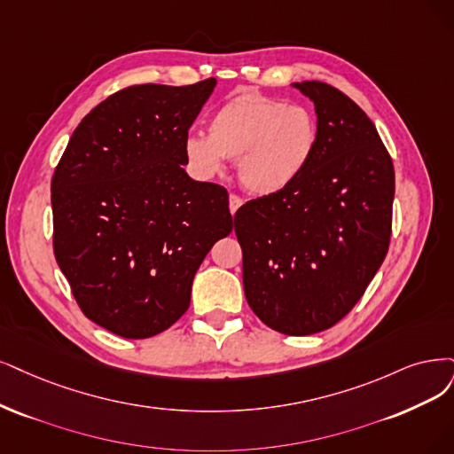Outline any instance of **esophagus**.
Instances as JSON below:
<instances>
[{
    "mask_svg": "<svg viewBox=\"0 0 454 454\" xmlns=\"http://www.w3.org/2000/svg\"><path fill=\"white\" fill-rule=\"evenodd\" d=\"M241 206H243V200L238 194H230V213L236 215Z\"/></svg>",
    "mask_w": 454,
    "mask_h": 454,
    "instance_id": "esophagus-1",
    "label": "esophagus"
}]
</instances>
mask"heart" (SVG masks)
Listing matches in <instances>:
<instances>
[{
	"instance_id": "1",
	"label": "heart",
	"mask_w": 454,
	"mask_h": 454,
	"mask_svg": "<svg viewBox=\"0 0 454 454\" xmlns=\"http://www.w3.org/2000/svg\"><path fill=\"white\" fill-rule=\"evenodd\" d=\"M316 142V121L307 108L245 93L215 112L209 137L189 134L183 151L201 179L221 176L226 159H238L243 187L256 196H275L305 174Z\"/></svg>"
}]
</instances>
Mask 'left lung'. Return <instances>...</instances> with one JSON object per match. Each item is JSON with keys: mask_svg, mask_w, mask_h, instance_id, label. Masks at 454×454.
<instances>
[{"mask_svg": "<svg viewBox=\"0 0 454 454\" xmlns=\"http://www.w3.org/2000/svg\"><path fill=\"white\" fill-rule=\"evenodd\" d=\"M310 97L317 142L288 191L247 201L233 216L250 309L278 333L333 327L356 307L391 241L395 168L374 123L325 82Z\"/></svg>", "mask_w": 454, "mask_h": 454, "instance_id": "8db88e82", "label": "left lung"}]
</instances>
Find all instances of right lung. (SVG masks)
I'll use <instances>...</instances> for the list:
<instances>
[{"label":"right lung","instance_id":"add662e5","mask_svg":"<svg viewBox=\"0 0 454 454\" xmlns=\"http://www.w3.org/2000/svg\"><path fill=\"white\" fill-rule=\"evenodd\" d=\"M215 86L140 83L110 95L56 166V262L80 310L117 337L149 339L174 325L200 263L231 231L226 189L181 168Z\"/></svg>","mask_w":454,"mask_h":454}]
</instances>
